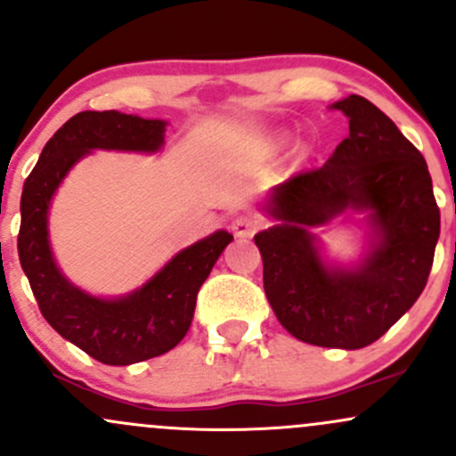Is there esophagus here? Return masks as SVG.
<instances>
[{
	"label": "esophagus",
	"mask_w": 456,
	"mask_h": 456,
	"mask_svg": "<svg viewBox=\"0 0 456 456\" xmlns=\"http://www.w3.org/2000/svg\"><path fill=\"white\" fill-rule=\"evenodd\" d=\"M262 227V220L253 214H240L232 220V232L236 238H251Z\"/></svg>",
	"instance_id": "esophagus-1"
}]
</instances>
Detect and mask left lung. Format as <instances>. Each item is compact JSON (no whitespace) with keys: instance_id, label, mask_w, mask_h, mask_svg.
Wrapping results in <instances>:
<instances>
[{"instance_id":"1","label":"left lung","mask_w":456,"mask_h":456,"mask_svg":"<svg viewBox=\"0 0 456 456\" xmlns=\"http://www.w3.org/2000/svg\"><path fill=\"white\" fill-rule=\"evenodd\" d=\"M349 135L325 166L273 188L266 212L280 224L256 236L265 292L299 341L361 349L382 337L428 281L439 240V208L421 152L362 95L334 102ZM347 208L367 211L372 247L354 269L328 267L310 226Z\"/></svg>"}]
</instances>
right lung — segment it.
<instances>
[{
    "label": "right lung",
    "mask_w": 456,
    "mask_h": 456,
    "mask_svg": "<svg viewBox=\"0 0 456 456\" xmlns=\"http://www.w3.org/2000/svg\"><path fill=\"white\" fill-rule=\"evenodd\" d=\"M164 119L119 111H83L52 135L23 183L17 251L47 323L104 365H133L181 343L191 325L196 295L233 236L216 232L176 253L142 289L100 299L65 280L47 240V209L61 181L95 148L155 152L164 146Z\"/></svg>",
    "instance_id": "right-lung-1"
}]
</instances>
